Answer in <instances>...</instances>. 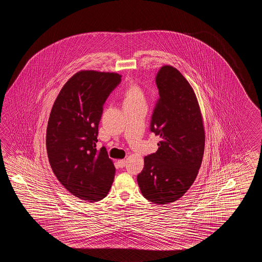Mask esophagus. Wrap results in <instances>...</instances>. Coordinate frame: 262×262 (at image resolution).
Listing matches in <instances>:
<instances>
[{
  "mask_svg": "<svg viewBox=\"0 0 262 262\" xmlns=\"http://www.w3.org/2000/svg\"><path fill=\"white\" fill-rule=\"evenodd\" d=\"M118 164L121 167H123L126 165V160L125 159H121V160H118Z\"/></svg>",
  "mask_w": 262,
  "mask_h": 262,
  "instance_id": "34e87169",
  "label": "esophagus"
}]
</instances>
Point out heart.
I'll list each match as a JSON object with an SVG mask.
<instances>
[{
    "instance_id": "heart-1",
    "label": "heart",
    "mask_w": 262,
    "mask_h": 262,
    "mask_svg": "<svg viewBox=\"0 0 262 262\" xmlns=\"http://www.w3.org/2000/svg\"><path fill=\"white\" fill-rule=\"evenodd\" d=\"M123 97H124L123 104L145 102L143 91L140 88V86L137 83L129 84L127 88L124 91Z\"/></svg>"
}]
</instances>
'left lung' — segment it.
<instances>
[{
	"label": "left lung",
	"mask_w": 262,
	"mask_h": 262,
	"mask_svg": "<svg viewBox=\"0 0 262 262\" xmlns=\"http://www.w3.org/2000/svg\"><path fill=\"white\" fill-rule=\"evenodd\" d=\"M159 99L150 131L158 150L144 157L138 175L142 195L158 205L178 201L195 182L204 154L205 131L195 92L179 71L164 66L156 74Z\"/></svg>",
	"instance_id": "1"
}]
</instances>
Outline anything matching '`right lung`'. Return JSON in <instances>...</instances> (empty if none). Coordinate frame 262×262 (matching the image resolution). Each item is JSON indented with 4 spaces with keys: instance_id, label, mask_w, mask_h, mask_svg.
<instances>
[{
    "instance_id": "1",
    "label": "right lung",
    "mask_w": 262,
    "mask_h": 262,
    "mask_svg": "<svg viewBox=\"0 0 262 262\" xmlns=\"http://www.w3.org/2000/svg\"><path fill=\"white\" fill-rule=\"evenodd\" d=\"M121 78L117 73L78 71L50 112L46 138L50 167L64 188L82 201L103 200L114 180V164L96 143L103 105Z\"/></svg>"
}]
</instances>
